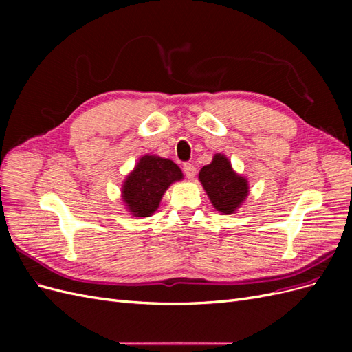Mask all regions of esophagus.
<instances>
[{"instance_id":"34e87169","label":"esophagus","mask_w":352,"mask_h":352,"mask_svg":"<svg viewBox=\"0 0 352 352\" xmlns=\"http://www.w3.org/2000/svg\"><path fill=\"white\" fill-rule=\"evenodd\" d=\"M184 173L186 175V177H188V179H194V177H195V175H197V168H195V166H194V164L185 163V164H184Z\"/></svg>"}]
</instances>
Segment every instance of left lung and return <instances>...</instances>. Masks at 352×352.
I'll return each mask as SVG.
<instances>
[{"mask_svg":"<svg viewBox=\"0 0 352 352\" xmlns=\"http://www.w3.org/2000/svg\"><path fill=\"white\" fill-rule=\"evenodd\" d=\"M199 180L211 204L223 214H232L248 195L247 180L233 172L229 160L221 154L201 168Z\"/></svg>","mask_w":352,"mask_h":352,"instance_id":"left-lung-1","label":"left lung"}]
</instances>
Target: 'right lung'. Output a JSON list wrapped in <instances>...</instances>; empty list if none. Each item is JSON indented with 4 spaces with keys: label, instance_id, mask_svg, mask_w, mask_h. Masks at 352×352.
<instances>
[{
    "label": "right lung",
    "instance_id": "add662e5",
    "mask_svg": "<svg viewBox=\"0 0 352 352\" xmlns=\"http://www.w3.org/2000/svg\"><path fill=\"white\" fill-rule=\"evenodd\" d=\"M182 172L172 160L144 155L123 185V201L133 216L148 217L158 208L166 189L175 180L182 179Z\"/></svg>",
    "mask_w": 352,
    "mask_h": 352
}]
</instances>
